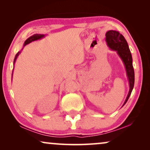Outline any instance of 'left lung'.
Segmentation results:
<instances>
[{"instance_id": "obj_1", "label": "left lung", "mask_w": 150, "mask_h": 150, "mask_svg": "<svg viewBox=\"0 0 150 150\" xmlns=\"http://www.w3.org/2000/svg\"><path fill=\"white\" fill-rule=\"evenodd\" d=\"M106 41L112 50H117L126 67L127 76L130 83V90L124 105L128 101L134 84V71L132 66V59L128 43L124 37L115 30H108L106 33ZM123 105V106H124Z\"/></svg>"}]
</instances>
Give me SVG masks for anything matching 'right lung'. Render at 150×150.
Returning <instances> with one entry per match:
<instances>
[{
	"label": "right lung",
	"instance_id": "1",
	"mask_svg": "<svg viewBox=\"0 0 150 150\" xmlns=\"http://www.w3.org/2000/svg\"><path fill=\"white\" fill-rule=\"evenodd\" d=\"M44 35H40V34L33 35L31 36V37H30L29 38H28L27 40L25 41V42H24V46H25V45H26V44H29V43H30V42H32L33 41H35V40H39V39H41L42 38H43V37H44ZM19 54H20V52H18L17 54H16V57H15V59H14L13 63H15L16 59H17V57H18V55H19Z\"/></svg>",
	"mask_w": 150,
	"mask_h": 150
}]
</instances>
